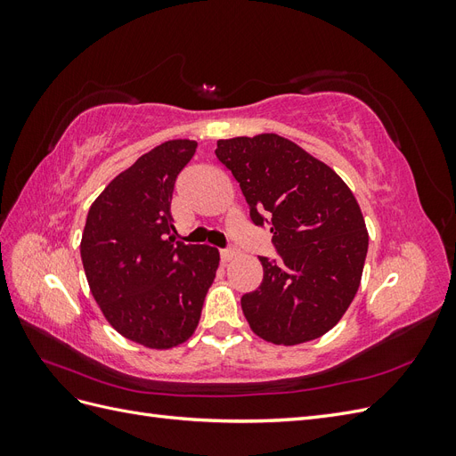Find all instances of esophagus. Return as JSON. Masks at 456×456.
<instances>
[{"instance_id":"34e87169","label":"esophagus","mask_w":456,"mask_h":456,"mask_svg":"<svg viewBox=\"0 0 456 456\" xmlns=\"http://www.w3.org/2000/svg\"><path fill=\"white\" fill-rule=\"evenodd\" d=\"M220 256H223L224 262H230L233 256H236V251H233V249H223V251H220Z\"/></svg>"}]
</instances>
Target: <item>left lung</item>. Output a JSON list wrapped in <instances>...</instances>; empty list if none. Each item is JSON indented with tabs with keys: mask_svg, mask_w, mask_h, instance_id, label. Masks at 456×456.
<instances>
[{
	"mask_svg": "<svg viewBox=\"0 0 456 456\" xmlns=\"http://www.w3.org/2000/svg\"><path fill=\"white\" fill-rule=\"evenodd\" d=\"M256 226L270 224L280 260L258 256L265 278L241 297L253 333L272 344L320 338L360 289L369 233L352 190L323 161L280 134L218 141Z\"/></svg>",
	"mask_w": 456,
	"mask_h": 456,
	"instance_id": "obj_1",
	"label": "left lung"
}]
</instances>
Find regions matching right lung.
Masks as SVG:
<instances>
[{
    "label": "right lung",
    "mask_w": 456,
    "mask_h": 456,
    "mask_svg": "<svg viewBox=\"0 0 456 456\" xmlns=\"http://www.w3.org/2000/svg\"><path fill=\"white\" fill-rule=\"evenodd\" d=\"M196 141H167L119 173L91 205L81 260L91 293L119 335L146 348L186 342L200 323L218 251L169 238L175 181Z\"/></svg>",
    "instance_id": "1"
}]
</instances>
